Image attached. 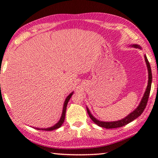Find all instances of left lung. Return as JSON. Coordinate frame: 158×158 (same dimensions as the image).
Returning a JSON list of instances; mask_svg holds the SVG:
<instances>
[{"label":"left lung","mask_w":158,"mask_h":158,"mask_svg":"<svg viewBox=\"0 0 158 158\" xmlns=\"http://www.w3.org/2000/svg\"><path fill=\"white\" fill-rule=\"evenodd\" d=\"M134 47H136V48H140L139 46L138 45H133ZM144 59H145V62L147 64V66H148V87H147L146 91L144 93L143 98H142L141 102H140L139 106H138L137 109H136L133 112H131L130 114H129L127 117L123 118L122 120L116 121V122H101V121L97 120L96 118H94V116H92V114H90L89 109L87 108V111L88 115H89L90 118H91V120L94 123H96L97 125H98L99 127H103V128L106 129H113V128H118V127H124L125 125H127L129 123L132 122L133 120H135L137 118L138 116H139L142 114V112L144 111V109H145L147 103H148L149 96H150V93L151 90V84H152V71H151V68L150 62H149L148 58H147L146 55H144Z\"/></svg>","instance_id":"obj_1"}]
</instances>
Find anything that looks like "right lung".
<instances>
[{"instance_id":"right-lung-1","label":"right lung","mask_w":158,"mask_h":158,"mask_svg":"<svg viewBox=\"0 0 158 158\" xmlns=\"http://www.w3.org/2000/svg\"><path fill=\"white\" fill-rule=\"evenodd\" d=\"M73 94V92L71 93V94L69 95V96L67 97V98L65 99V101H64V106H63V109H62V116L60 118V119L59 121V122L57 124H56L55 126L50 127V128H47V129H39L36 128V129H42V130H45V131H52V130H55V129H57L62 126V124H63L64 121V118H65V113H66V109H67V105H68V103L70 98L72 96V95Z\"/></svg>"}]
</instances>
